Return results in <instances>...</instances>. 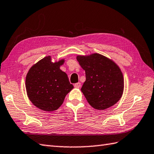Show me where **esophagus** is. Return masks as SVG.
I'll return each instance as SVG.
<instances>
[{
    "mask_svg": "<svg viewBox=\"0 0 154 154\" xmlns=\"http://www.w3.org/2000/svg\"><path fill=\"white\" fill-rule=\"evenodd\" d=\"M74 87L75 88H79V87H81V83H75V84H74Z\"/></svg>",
    "mask_w": 154,
    "mask_h": 154,
    "instance_id": "esophagus-1",
    "label": "esophagus"
}]
</instances>
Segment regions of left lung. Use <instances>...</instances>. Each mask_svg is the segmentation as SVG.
<instances>
[{
    "label": "left lung",
    "instance_id": "obj_1",
    "mask_svg": "<svg viewBox=\"0 0 154 154\" xmlns=\"http://www.w3.org/2000/svg\"><path fill=\"white\" fill-rule=\"evenodd\" d=\"M77 60L85 71L86 81L81 91L90 105L97 110H104L115 104L124 91V78L120 67L99 54L77 55Z\"/></svg>",
    "mask_w": 154,
    "mask_h": 154
}]
</instances>
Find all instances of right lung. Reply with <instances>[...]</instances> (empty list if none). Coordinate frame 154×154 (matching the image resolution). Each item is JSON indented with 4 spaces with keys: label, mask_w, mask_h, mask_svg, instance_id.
<instances>
[{
    "label": "right lung",
    "mask_w": 154,
    "mask_h": 154,
    "mask_svg": "<svg viewBox=\"0 0 154 154\" xmlns=\"http://www.w3.org/2000/svg\"><path fill=\"white\" fill-rule=\"evenodd\" d=\"M64 60L53 62L51 56L42 59L29 69L26 77V89L34 106L44 111H54L63 104L73 85L67 75L60 69Z\"/></svg>",
    "instance_id": "1"
}]
</instances>
